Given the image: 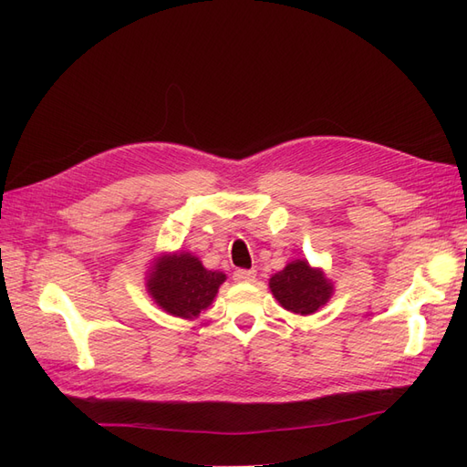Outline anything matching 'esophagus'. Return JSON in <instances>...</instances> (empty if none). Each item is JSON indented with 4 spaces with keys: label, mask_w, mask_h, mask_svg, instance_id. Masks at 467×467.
Masks as SVG:
<instances>
[{
    "label": "esophagus",
    "mask_w": 467,
    "mask_h": 467,
    "mask_svg": "<svg viewBox=\"0 0 467 467\" xmlns=\"http://www.w3.org/2000/svg\"><path fill=\"white\" fill-rule=\"evenodd\" d=\"M255 276H257L255 271H245V268H239V271L234 273V280L237 282H253Z\"/></svg>",
    "instance_id": "obj_1"
}]
</instances>
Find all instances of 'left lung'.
Here are the masks:
<instances>
[{
	"label": "left lung",
	"mask_w": 467,
	"mask_h": 467,
	"mask_svg": "<svg viewBox=\"0 0 467 467\" xmlns=\"http://www.w3.org/2000/svg\"><path fill=\"white\" fill-rule=\"evenodd\" d=\"M268 286L282 307L300 316L316 314L333 294L331 280L304 259H296L273 275Z\"/></svg>",
	"instance_id": "1"
}]
</instances>
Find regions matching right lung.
<instances>
[{
	"mask_svg": "<svg viewBox=\"0 0 467 467\" xmlns=\"http://www.w3.org/2000/svg\"><path fill=\"white\" fill-rule=\"evenodd\" d=\"M223 280V273L208 271L191 253H171L153 261L146 286L163 312L194 319L216 298Z\"/></svg>",
	"mask_w": 467,
	"mask_h": 467,
	"instance_id": "1",
	"label": "right lung"
}]
</instances>
